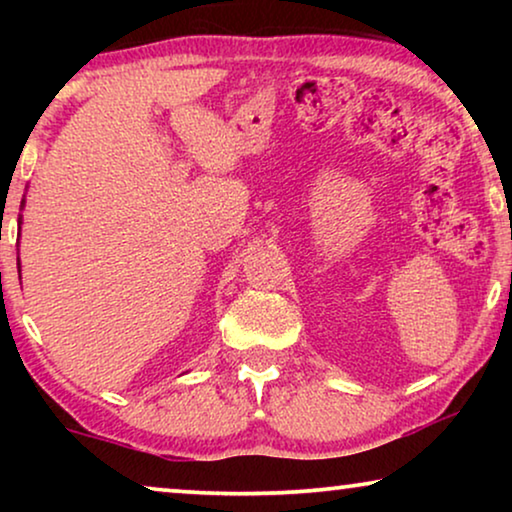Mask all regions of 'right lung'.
<instances>
[{
	"label": "right lung",
	"instance_id": "right-lung-1",
	"mask_svg": "<svg viewBox=\"0 0 512 512\" xmlns=\"http://www.w3.org/2000/svg\"><path fill=\"white\" fill-rule=\"evenodd\" d=\"M23 205H25V200H23V202H20V207H23Z\"/></svg>",
	"mask_w": 512,
	"mask_h": 512
}]
</instances>
